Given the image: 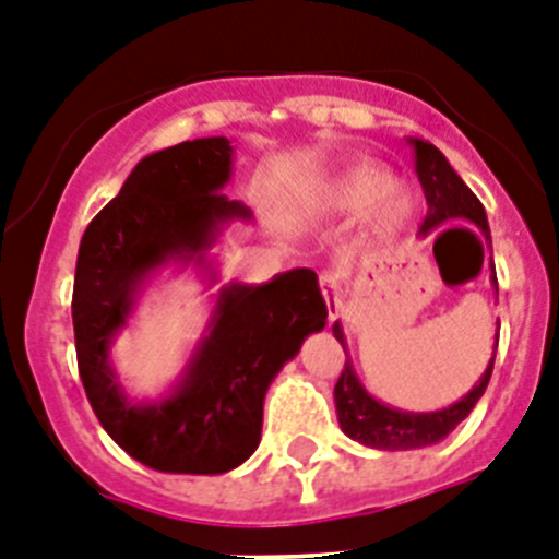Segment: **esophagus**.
Returning a JSON list of instances; mask_svg holds the SVG:
<instances>
[{
    "label": "esophagus",
    "mask_w": 559,
    "mask_h": 559,
    "mask_svg": "<svg viewBox=\"0 0 559 559\" xmlns=\"http://www.w3.org/2000/svg\"><path fill=\"white\" fill-rule=\"evenodd\" d=\"M321 293H323V298H326V304H330L332 309L341 307V301H337L341 289H337V278L332 275V272H323V275H321Z\"/></svg>",
    "instance_id": "34e87169"
}]
</instances>
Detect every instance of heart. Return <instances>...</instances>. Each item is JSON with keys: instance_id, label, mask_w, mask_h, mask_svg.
Returning <instances> with one entry per match:
<instances>
[{"instance_id": "b5f03b06", "label": "heart", "mask_w": 559, "mask_h": 559, "mask_svg": "<svg viewBox=\"0 0 559 559\" xmlns=\"http://www.w3.org/2000/svg\"><path fill=\"white\" fill-rule=\"evenodd\" d=\"M323 204H326V210L341 215H358L369 210L367 233L374 241L395 238L412 222L417 210L412 190H406L403 185H392L386 173L369 167V164L352 167L344 176L335 178L326 187Z\"/></svg>"}]
</instances>
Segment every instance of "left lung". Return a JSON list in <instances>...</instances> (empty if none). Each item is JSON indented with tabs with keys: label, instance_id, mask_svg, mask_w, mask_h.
<instances>
[{
	"label": "left lung",
	"instance_id": "obj_1",
	"mask_svg": "<svg viewBox=\"0 0 559 559\" xmlns=\"http://www.w3.org/2000/svg\"><path fill=\"white\" fill-rule=\"evenodd\" d=\"M409 147L415 150V173L420 178V187H424L426 204H429V213L420 224V236H429V233L440 229L452 218H466V222L480 229L486 241H491L486 210H483L475 192L463 185V178L452 170L447 156L435 144L424 142V139H409ZM491 284L497 287V278H491ZM332 332H335V337L346 352L341 323L335 321ZM497 332H500V321H497ZM491 369H495V355H491L486 372L480 374V381L468 389V395H463L461 401L447 406V409L403 412L369 395L364 383L358 381L352 360H346L344 372L335 383L337 424L352 440H358L369 449H381V452H409V449L431 447V443H440L447 438L449 431L461 420H466L468 412L475 409V403L480 401L486 386H489Z\"/></svg>",
	"mask_w": 559,
	"mask_h": 559
}]
</instances>
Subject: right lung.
<instances>
[{
    "mask_svg": "<svg viewBox=\"0 0 559 559\" xmlns=\"http://www.w3.org/2000/svg\"><path fill=\"white\" fill-rule=\"evenodd\" d=\"M229 176L233 144L224 135L150 153L79 243L73 332L87 401L130 457L170 475H224L241 466L261 440L272 378L326 323L312 270L281 272L266 284H227L170 392L147 403L124 395L110 346L144 284L167 264H195L215 284L210 247L229 222L252 218L250 207L222 192Z\"/></svg>",
    "mask_w": 559,
    "mask_h": 559,
    "instance_id": "1",
    "label": "right lung"
}]
</instances>
